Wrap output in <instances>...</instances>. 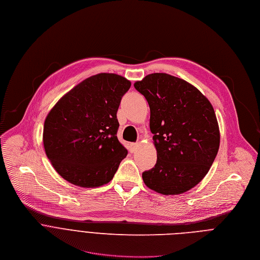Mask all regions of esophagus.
I'll return each instance as SVG.
<instances>
[{"label":"esophagus","mask_w":260,"mask_h":260,"mask_svg":"<svg viewBox=\"0 0 260 260\" xmlns=\"http://www.w3.org/2000/svg\"><path fill=\"white\" fill-rule=\"evenodd\" d=\"M138 145H139V143H138V142H134V143H131V144L129 145V151H130V152H134V151L137 149Z\"/></svg>","instance_id":"34e87169"}]
</instances>
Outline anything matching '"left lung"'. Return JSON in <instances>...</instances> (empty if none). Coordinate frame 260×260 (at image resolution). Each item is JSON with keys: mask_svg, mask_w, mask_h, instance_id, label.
Wrapping results in <instances>:
<instances>
[{"mask_svg": "<svg viewBox=\"0 0 260 260\" xmlns=\"http://www.w3.org/2000/svg\"><path fill=\"white\" fill-rule=\"evenodd\" d=\"M149 106L157 163L142 173L147 187L162 194L189 190L208 173L219 148L213 107L196 87L168 74L147 75L134 84Z\"/></svg>", "mask_w": 260, "mask_h": 260, "instance_id": "8db88e82", "label": "left lung"}]
</instances>
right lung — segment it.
<instances>
[{
  "instance_id": "obj_1",
  "label": "right lung",
  "mask_w": 260,
  "mask_h": 260,
  "mask_svg": "<svg viewBox=\"0 0 260 260\" xmlns=\"http://www.w3.org/2000/svg\"><path fill=\"white\" fill-rule=\"evenodd\" d=\"M130 86L119 75L98 74L77 85L50 111L43 142L62 178L82 187L113 179L128 153L117 137V112Z\"/></svg>"
}]
</instances>
